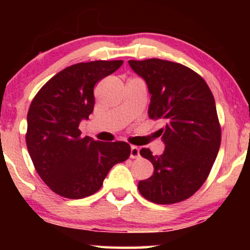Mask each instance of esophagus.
<instances>
[{
  "label": "esophagus",
  "instance_id": "34e87169",
  "mask_svg": "<svg viewBox=\"0 0 250 250\" xmlns=\"http://www.w3.org/2000/svg\"><path fill=\"white\" fill-rule=\"evenodd\" d=\"M140 156V149L136 146H131L130 147V157L131 159H137Z\"/></svg>",
  "mask_w": 250,
  "mask_h": 250
}]
</instances>
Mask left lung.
I'll use <instances>...</instances> for the list:
<instances>
[{
	"instance_id": "left-lung-1",
	"label": "left lung",
	"mask_w": 250,
	"mask_h": 250,
	"mask_svg": "<svg viewBox=\"0 0 250 250\" xmlns=\"http://www.w3.org/2000/svg\"><path fill=\"white\" fill-rule=\"evenodd\" d=\"M150 94L148 115L162 120L166 145L162 155L142 148L141 156L153 163L154 174L140 181L139 191L159 205L187 200L207 180L221 145L216 105L205 80L190 68L166 60L128 62Z\"/></svg>"
}]
</instances>
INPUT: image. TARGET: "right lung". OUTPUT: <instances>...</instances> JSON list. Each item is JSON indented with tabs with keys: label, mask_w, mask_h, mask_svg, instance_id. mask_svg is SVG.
<instances>
[{
	"label": "right lung",
	"mask_w": 250,
	"mask_h": 250,
	"mask_svg": "<svg viewBox=\"0 0 250 250\" xmlns=\"http://www.w3.org/2000/svg\"><path fill=\"white\" fill-rule=\"evenodd\" d=\"M91 61L67 67L45 83L31 101L25 142L36 171L54 193L83 199L96 193L111 167L130 155L127 142L81 136L82 120L93 113L94 87L122 65Z\"/></svg>",
	"instance_id": "obj_1"
}]
</instances>
